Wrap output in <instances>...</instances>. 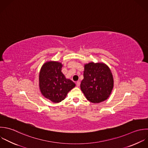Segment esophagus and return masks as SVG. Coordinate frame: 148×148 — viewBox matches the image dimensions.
<instances>
[{"instance_id":"1","label":"esophagus","mask_w":148,"mask_h":148,"mask_svg":"<svg viewBox=\"0 0 148 148\" xmlns=\"http://www.w3.org/2000/svg\"><path fill=\"white\" fill-rule=\"evenodd\" d=\"M80 84H81L80 81H77V82H76V85H77V86H79Z\"/></svg>"}]
</instances>
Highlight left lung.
I'll use <instances>...</instances> for the list:
<instances>
[{
	"label": "left lung",
	"mask_w": 148,
	"mask_h": 148,
	"mask_svg": "<svg viewBox=\"0 0 148 148\" xmlns=\"http://www.w3.org/2000/svg\"><path fill=\"white\" fill-rule=\"evenodd\" d=\"M81 89L86 99L93 103H100L107 100L114 87L111 70L103 63L90 62L85 64L84 79Z\"/></svg>",
	"instance_id": "left-lung-1"
}]
</instances>
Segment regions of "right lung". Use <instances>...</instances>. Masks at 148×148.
Instances as JSON below:
<instances>
[{
  "mask_svg": "<svg viewBox=\"0 0 148 148\" xmlns=\"http://www.w3.org/2000/svg\"><path fill=\"white\" fill-rule=\"evenodd\" d=\"M58 62H47L42 66L39 74V86L42 95L53 103L63 100L75 84L66 79Z\"/></svg>",
  "mask_w": 148,
  "mask_h": 148,
  "instance_id": "add662e5",
  "label": "right lung"
}]
</instances>
